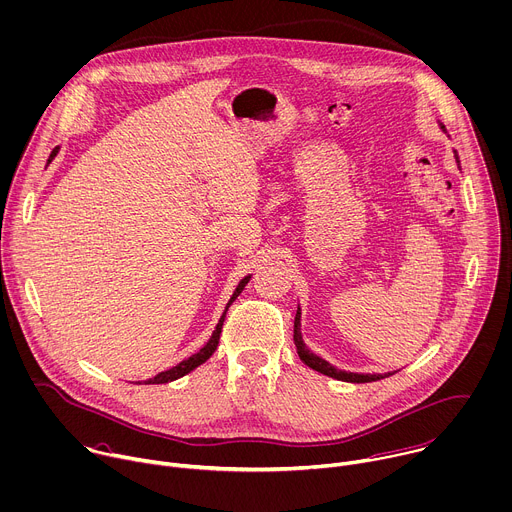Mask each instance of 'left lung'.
Returning a JSON list of instances; mask_svg holds the SVG:
<instances>
[{"label":"left lung","mask_w":512,"mask_h":512,"mask_svg":"<svg viewBox=\"0 0 512 512\" xmlns=\"http://www.w3.org/2000/svg\"><path fill=\"white\" fill-rule=\"evenodd\" d=\"M444 128V126H442ZM456 160H458V154H456ZM301 323H299V309H297V315H295V325H293V342H295V348H297V354L299 358L313 370L329 376V378H335V380H344V382H354V384H364V382H376V380H382V378H388L392 374H354V372H344V370H337L333 368L331 364H327L325 360H321L319 356L311 354L303 339H301V331H299Z\"/></svg>","instance_id":"left-lung-1"}]
</instances>
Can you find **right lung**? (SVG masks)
<instances>
[{
    "instance_id": "1",
    "label": "right lung",
    "mask_w": 512,
    "mask_h": 512,
    "mask_svg": "<svg viewBox=\"0 0 512 512\" xmlns=\"http://www.w3.org/2000/svg\"><path fill=\"white\" fill-rule=\"evenodd\" d=\"M56 152H58V148H54L52 150V154H50V158H48V162H52V158L56 156ZM251 277H245L239 285H237V289H235V293H233V297H231V301L227 303V309H229V305L237 299V295L243 291V287L247 285V281H249ZM227 309H225V313L221 315V319H219V323H217V329L213 331V335H211V339L207 342V346L205 348H201L197 354H193L191 358H187V360H183L181 364H177L175 368H170V370H166V372H160V374H156L154 378H150V380H146V384H166V382H173V380H179V378H183L185 374H189V372H193L195 368H199L201 364H205L211 356H213V352L217 350V346H219V337H221V329H223V321H225V315H227Z\"/></svg>"
}]
</instances>
